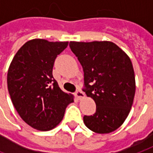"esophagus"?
Listing matches in <instances>:
<instances>
[{"instance_id": "1", "label": "esophagus", "mask_w": 153, "mask_h": 153, "mask_svg": "<svg viewBox=\"0 0 153 153\" xmlns=\"http://www.w3.org/2000/svg\"><path fill=\"white\" fill-rule=\"evenodd\" d=\"M75 96L77 97V98L79 99V100H81L83 98L85 97V94L83 91H81L80 90H79V91H77L76 92H75Z\"/></svg>"}]
</instances>
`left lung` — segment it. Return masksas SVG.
Masks as SVG:
<instances>
[{"mask_svg":"<svg viewBox=\"0 0 153 153\" xmlns=\"http://www.w3.org/2000/svg\"><path fill=\"white\" fill-rule=\"evenodd\" d=\"M69 46L84 70V91L97 105L93 115L84 116V123L98 134L111 133L124 124L134 101L130 58L111 41H70Z\"/></svg>","mask_w":153,"mask_h":153,"instance_id":"8db88e82","label":"left lung"}]
</instances>
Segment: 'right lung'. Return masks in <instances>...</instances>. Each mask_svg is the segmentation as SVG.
Here are the masks:
<instances>
[{
	"mask_svg": "<svg viewBox=\"0 0 153 153\" xmlns=\"http://www.w3.org/2000/svg\"><path fill=\"white\" fill-rule=\"evenodd\" d=\"M68 41L34 39L15 54L7 72V88L14 108L32 128L48 131L62 120L74 96L62 91L53 78L56 57Z\"/></svg>",
	"mask_w": 153,
	"mask_h": 153,
	"instance_id": "right-lung-1",
	"label": "right lung"
}]
</instances>
